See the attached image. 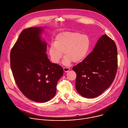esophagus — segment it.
I'll list each match as a JSON object with an SVG mask.
<instances>
[{
    "label": "esophagus",
    "mask_w": 128,
    "mask_h": 128,
    "mask_svg": "<svg viewBox=\"0 0 128 128\" xmlns=\"http://www.w3.org/2000/svg\"><path fill=\"white\" fill-rule=\"evenodd\" d=\"M63 70L65 72H67L68 71H69L70 70V68L68 67H64Z\"/></svg>",
    "instance_id": "1"
}]
</instances>
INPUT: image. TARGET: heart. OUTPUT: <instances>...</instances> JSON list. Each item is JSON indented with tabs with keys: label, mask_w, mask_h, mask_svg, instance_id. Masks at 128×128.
<instances>
[{
	"label": "heart",
	"mask_w": 128,
	"mask_h": 128,
	"mask_svg": "<svg viewBox=\"0 0 128 128\" xmlns=\"http://www.w3.org/2000/svg\"><path fill=\"white\" fill-rule=\"evenodd\" d=\"M90 42L88 36L77 32L66 31L59 33L54 42L49 46L48 54L54 64L59 63L63 52L65 56L63 64L70 65L73 61L79 63L83 61L88 52Z\"/></svg>",
	"instance_id": "b5f03b06"
}]
</instances>
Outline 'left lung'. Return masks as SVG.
Masks as SVG:
<instances>
[{
	"label": "left lung",
	"mask_w": 128,
	"mask_h": 128,
	"mask_svg": "<svg viewBox=\"0 0 128 128\" xmlns=\"http://www.w3.org/2000/svg\"><path fill=\"white\" fill-rule=\"evenodd\" d=\"M118 68L115 42L106 34L80 63L72 68L76 74V88L82 97L94 98L100 95L114 82Z\"/></svg>",
	"instance_id": "8db88e82"
}]
</instances>
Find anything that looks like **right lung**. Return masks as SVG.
I'll use <instances>...</instances> for the list:
<instances>
[{
	"instance_id": "obj_1",
	"label": "right lung",
	"mask_w": 128,
	"mask_h": 128,
	"mask_svg": "<svg viewBox=\"0 0 128 128\" xmlns=\"http://www.w3.org/2000/svg\"><path fill=\"white\" fill-rule=\"evenodd\" d=\"M44 28L24 29L12 48L10 67L16 84L28 99L44 103L56 93L63 69L48 59L46 42L42 38Z\"/></svg>"
}]
</instances>
